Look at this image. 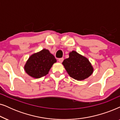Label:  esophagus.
<instances>
[{
	"label": "esophagus",
	"instance_id": "1",
	"mask_svg": "<svg viewBox=\"0 0 120 120\" xmlns=\"http://www.w3.org/2000/svg\"><path fill=\"white\" fill-rule=\"evenodd\" d=\"M58 61H59V63H63V61H64V58H63V57H62V58H60V59H59Z\"/></svg>",
	"mask_w": 120,
	"mask_h": 120
}]
</instances>
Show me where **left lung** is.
Returning a JSON list of instances; mask_svg holds the SVG:
<instances>
[{"label":"left lung","instance_id":"obj_1","mask_svg":"<svg viewBox=\"0 0 120 120\" xmlns=\"http://www.w3.org/2000/svg\"><path fill=\"white\" fill-rule=\"evenodd\" d=\"M63 65L69 76L77 81L87 79L94 71L88 59L74 50L70 52L69 57L64 60Z\"/></svg>","mask_w":120,"mask_h":120}]
</instances>
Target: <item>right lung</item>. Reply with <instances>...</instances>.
Masks as SVG:
<instances>
[{
    "label": "right lung",
    "instance_id": "add662e5",
    "mask_svg": "<svg viewBox=\"0 0 120 120\" xmlns=\"http://www.w3.org/2000/svg\"><path fill=\"white\" fill-rule=\"evenodd\" d=\"M56 59L48 49H43L29 57L25 66L26 72L32 77L39 79L48 73Z\"/></svg>",
    "mask_w": 120,
    "mask_h": 120
}]
</instances>
